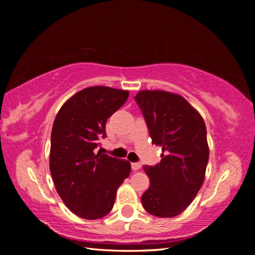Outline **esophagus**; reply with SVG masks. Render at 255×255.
Listing matches in <instances>:
<instances>
[{
    "label": "esophagus",
    "instance_id": "34e87169",
    "mask_svg": "<svg viewBox=\"0 0 255 255\" xmlns=\"http://www.w3.org/2000/svg\"><path fill=\"white\" fill-rule=\"evenodd\" d=\"M140 167H141V164H140V163H138V162H133V163H131V169H132L133 171L139 170Z\"/></svg>",
    "mask_w": 255,
    "mask_h": 255
}]
</instances>
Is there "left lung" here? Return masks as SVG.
<instances>
[{
	"mask_svg": "<svg viewBox=\"0 0 255 255\" xmlns=\"http://www.w3.org/2000/svg\"><path fill=\"white\" fill-rule=\"evenodd\" d=\"M135 100L152 144L163 152L161 162L144 166L150 184L141 204L156 217H174L191 204L204 182L209 158L205 122L179 94L145 90Z\"/></svg>",
	"mask_w": 255,
	"mask_h": 255,
	"instance_id": "left-lung-1",
	"label": "left lung"
}]
</instances>
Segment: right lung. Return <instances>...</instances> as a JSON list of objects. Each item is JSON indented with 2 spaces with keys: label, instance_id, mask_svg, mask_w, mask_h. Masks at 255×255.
<instances>
[{
  "label": "right lung",
  "instance_id": "1",
  "mask_svg": "<svg viewBox=\"0 0 255 255\" xmlns=\"http://www.w3.org/2000/svg\"><path fill=\"white\" fill-rule=\"evenodd\" d=\"M128 91L91 86L60 108L51 130L49 169L56 190L72 213L84 219L105 217L130 174V163L98 152L108 118L127 101Z\"/></svg>",
  "mask_w": 255,
  "mask_h": 255
}]
</instances>
